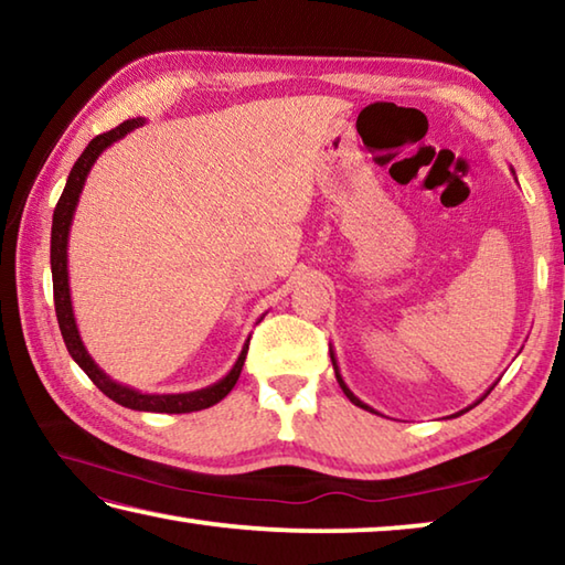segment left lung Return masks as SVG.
<instances>
[{
    "label": "left lung",
    "mask_w": 565,
    "mask_h": 565,
    "mask_svg": "<svg viewBox=\"0 0 565 565\" xmlns=\"http://www.w3.org/2000/svg\"><path fill=\"white\" fill-rule=\"evenodd\" d=\"M331 363H333V371H337V381H339V386H341V391H343V394H347V398L351 401V404L353 406H359V408H366V411H371V414H376V411L374 408H371L369 404H363V401L359 398V396H353V391L347 386V384H343V379H341V374H339V363H337V356H333V349H331ZM495 386V384H493ZM493 386L489 388V391H486V394L481 396V398H478L476 401V404H471V406H468V408H463V411H458V414H454V416H461V414H466V411H471L473 406H478V404H481V401L486 398V396H489L491 394V391H493Z\"/></svg>",
    "instance_id": "8db88e82"
}]
</instances>
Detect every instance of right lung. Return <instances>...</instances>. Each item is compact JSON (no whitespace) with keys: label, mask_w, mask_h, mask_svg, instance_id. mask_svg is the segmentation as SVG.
<instances>
[{"label":"right lung","mask_w":565,"mask_h":565,"mask_svg":"<svg viewBox=\"0 0 565 565\" xmlns=\"http://www.w3.org/2000/svg\"><path fill=\"white\" fill-rule=\"evenodd\" d=\"M139 127H145V119L141 117L127 119L124 124H119V127H114L111 131L99 134V137H94L87 145V149L82 151V157L74 161L70 179H66V186L62 191L60 202H56L54 218H52V259L50 262H52V284H54V309H56V321H60L62 339L66 343V351H70V356L79 363V369L94 381V386H97L104 396H109L111 401H117L119 406L131 408V411H151V414H191V411H202L218 404V401L234 388L238 374H242L244 369L248 341L244 343V349L238 353L232 371L212 386L189 391V394H141L137 388L124 386L119 381H114L109 374H104V371L97 366V361L89 356V351L79 337L74 309H72L70 269H66V244H70L72 218L76 212V204H79L84 181H87L94 161L102 157L104 149H109L114 141L124 139L129 131Z\"/></svg>","instance_id":"1"}]
</instances>
